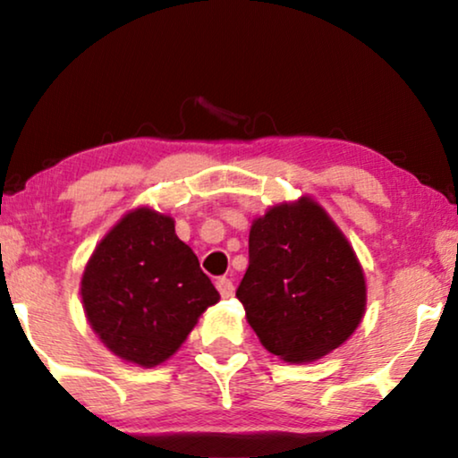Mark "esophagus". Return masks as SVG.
<instances>
[{
	"mask_svg": "<svg viewBox=\"0 0 458 458\" xmlns=\"http://www.w3.org/2000/svg\"><path fill=\"white\" fill-rule=\"evenodd\" d=\"M216 288L217 292H220L222 298H230L232 294H234V284H232V279L228 277H220L216 282Z\"/></svg>",
	"mask_w": 458,
	"mask_h": 458,
	"instance_id": "esophagus-1",
	"label": "esophagus"
}]
</instances>
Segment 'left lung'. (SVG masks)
Segmentation results:
<instances>
[{"mask_svg":"<svg viewBox=\"0 0 458 458\" xmlns=\"http://www.w3.org/2000/svg\"><path fill=\"white\" fill-rule=\"evenodd\" d=\"M236 298L265 350L300 364L327 356L358 329L366 282L344 232L302 197L252 222Z\"/></svg>","mask_w":458,"mask_h":458,"instance_id":"left-lung-1","label":"left lung"}]
</instances>
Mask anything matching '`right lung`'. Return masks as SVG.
<instances>
[{
  "label": "right lung",
  "instance_id": "add662e5",
  "mask_svg": "<svg viewBox=\"0 0 458 458\" xmlns=\"http://www.w3.org/2000/svg\"><path fill=\"white\" fill-rule=\"evenodd\" d=\"M220 294L174 220L149 208L123 216L81 276V302L94 333L114 356L152 368L182 345Z\"/></svg>",
  "mask_w": 458,
  "mask_h": 458
}]
</instances>
